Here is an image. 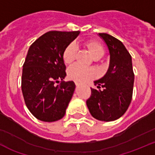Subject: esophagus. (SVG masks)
I'll return each instance as SVG.
<instances>
[{
  "label": "esophagus",
  "mask_w": 155,
  "mask_h": 155,
  "mask_svg": "<svg viewBox=\"0 0 155 155\" xmlns=\"http://www.w3.org/2000/svg\"><path fill=\"white\" fill-rule=\"evenodd\" d=\"M76 86H79V85H80V83H77V82H76Z\"/></svg>",
  "instance_id": "obj_1"
}]
</instances>
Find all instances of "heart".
<instances>
[{
  "label": "heart",
  "mask_w": 155,
  "mask_h": 155,
  "mask_svg": "<svg viewBox=\"0 0 155 155\" xmlns=\"http://www.w3.org/2000/svg\"><path fill=\"white\" fill-rule=\"evenodd\" d=\"M95 59L102 58L105 54V50L101 44L95 41H89L86 43ZM76 46L75 43H70L65 47L62 53V58L65 64L72 63L76 58ZM97 75V71L93 68H85L83 66L75 64L70 66L68 70V76L71 79L76 82H86Z\"/></svg>",
  "instance_id": "1"
}]
</instances>
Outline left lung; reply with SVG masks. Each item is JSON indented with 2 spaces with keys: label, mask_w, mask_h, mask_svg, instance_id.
<instances>
[{
  "label": "left lung",
  "mask_w": 155,
  "mask_h": 155,
  "mask_svg": "<svg viewBox=\"0 0 155 155\" xmlns=\"http://www.w3.org/2000/svg\"><path fill=\"white\" fill-rule=\"evenodd\" d=\"M99 35L108 46L110 66L105 76L94 82L98 89L104 90L91 88V96L86 100V105L97 120L113 121L125 114L132 100L134 74L131 55L117 38L107 33Z\"/></svg>",
  "instance_id": "obj_1"
}]
</instances>
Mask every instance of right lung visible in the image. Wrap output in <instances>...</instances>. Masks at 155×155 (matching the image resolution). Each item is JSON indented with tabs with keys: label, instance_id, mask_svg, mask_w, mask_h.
<instances>
[{
	"label": "right lung",
	"instance_id": "right-lung-1",
	"mask_svg": "<svg viewBox=\"0 0 155 155\" xmlns=\"http://www.w3.org/2000/svg\"><path fill=\"white\" fill-rule=\"evenodd\" d=\"M79 34V31H51L29 48L22 69L21 90L28 109L40 120L53 122L65 115L76 85L62 81L66 76L62 53ZM59 80L61 84H55Z\"/></svg>",
	"mask_w": 155,
	"mask_h": 155
}]
</instances>
